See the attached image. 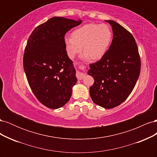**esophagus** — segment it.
Returning a JSON list of instances; mask_svg holds the SVG:
<instances>
[{"label":"esophagus","mask_w":157,"mask_h":157,"mask_svg":"<svg viewBox=\"0 0 157 157\" xmlns=\"http://www.w3.org/2000/svg\"><path fill=\"white\" fill-rule=\"evenodd\" d=\"M85 75H86V74L82 73L80 72V71H77V73H76V76H77V77L78 80L82 79L85 77Z\"/></svg>","instance_id":"esophagus-1"}]
</instances>
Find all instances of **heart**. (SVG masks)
<instances>
[{"instance_id": "1", "label": "heart", "mask_w": 157, "mask_h": 157, "mask_svg": "<svg viewBox=\"0 0 157 157\" xmlns=\"http://www.w3.org/2000/svg\"><path fill=\"white\" fill-rule=\"evenodd\" d=\"M113 33L107 24L89 23L75 29L71 37L66 36L64 44L69 58H73L82 50L84 56L92 60L105 54L112 40Z\"/></svg>"}]
</instances>
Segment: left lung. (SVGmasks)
<instances>
[{
	"label": "left lung",
	"mask_w": 157,
	"mask_h": 157,
	"mask_svg": "<svg viewBox=\"0 0 157 157\" xmlns=\"http://www.w3.org/2000/svg\"><path fill=\"white\" fill-rule=\"evenodd\" d=\"M113 37L105 54L90 63L88 74L94 79L90 95L96 105L112 109L124 102L132 92L141 70V59L135 39L116 21L107 20Z\"/></svg>",
	"instance_id": "left-lung-1"
}]
</instances>
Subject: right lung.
<instances>
[{
    "mask_svg": "<svg viewBox=\"0 0 157 157\" xmlns=\"http://www.w3.org/2000/svg\"><path fill=\"white\" fill-rule=\"evenodd\" d=\"M81 23L80 20L54 17L37 26L28 39L23 69L33 93L50 109L65 105L77 83L76 71L64 39L66 33Z\"/></svg>",
    "mask_w": 157,
    "mask_h": 157,
    "instance_id": "1",
    "label": "right lung"
}]
</instances>
